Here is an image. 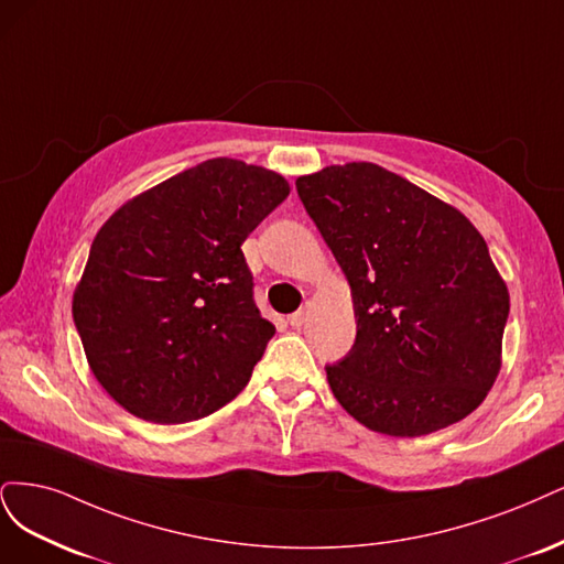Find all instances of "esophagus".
Listing matches in <instances>:
<instances>
[{
	"label": "esophagus",
	"mask_w": 564,
	"mask_h": 564,
	"mask_svg": "<svg viewBox=\"0 0 564 564\" xmlns=\"http://www.w3.org/2000/svg\"><path fill=\"white\" fill-rule=\"evenodd\" d=\"M306 318H308V306H302V308H297L295 314L288 316V323L293 325V328H300V325L306 323Z\"/></svg>",
	"instance_id": "esophagus-1"
}]
</instances>
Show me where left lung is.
Instances as JSON below:
<instances>
[{
  "label": "left lung",
  "instance_id": "1",
  "mask_svg": "<svg viewBox=\"0 0 564 564\" xmlns=\"http://www.w3.org/2000/svg\"><path fill=\"white\" fill-rule=\"evenodd\" d=\"M295 187L351 285L356 341L325 366L339 405L395 438L464 420L501 370L511 306L480 231L377 163L328 166Z\"/></svg>",
  "mask_w": 564,
  "mask_h": 564
}]
</instances>
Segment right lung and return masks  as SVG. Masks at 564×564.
<instances>
[{"instance_id":"obj_1","label":"right lung","mask_w":564,"mask_h":564,"mask_svg":"<svg viewBox=\"0 0 564 564\" xmlns=\"http://www.w3.org/2000/svg\"><path fill=\"white\" fill-rule=\"evenodd\" d=\"M288 194L279 173L220 156L100 227L72 316L90 370L123 410L183 424L243 391L276 328L252 300L241 243Z\"/></svg>"}]
</instances>
